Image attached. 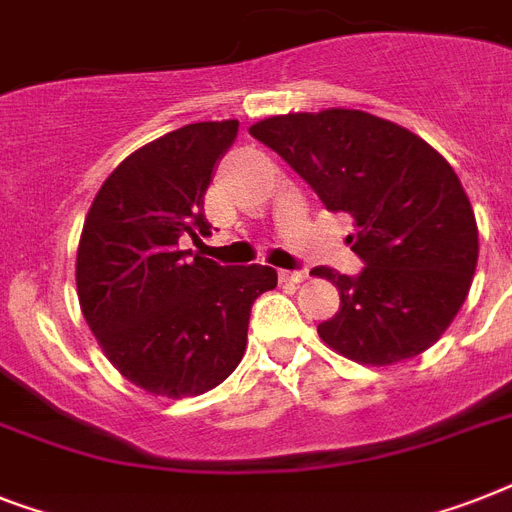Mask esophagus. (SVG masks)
I'll list each match as a JSON object with an SVG mask.
<instances>
[{"label":"esophagus","mask_w":512,"mask_h":512,"mask_svg":"<svg viewBox=\"0 0 512 512\" xmlns=\"http://www.w3.org/2000/svg\"><path fill=\"white\" fill-rule=\"evenodd\" d=\"M305 276H308L305 271H279V279L284 284H300V281H305Z\"/></svg>","instance_id":"34e87169"}]
</instances>
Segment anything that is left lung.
I'll return each instance as SVG.
<instances>
[{
	"instance_id": "left-lung-1",
	"label": "left lung",
	"mask_w": 512,
	"mask_h": 512,
	"mask_svg": "<svg viewBox=\"0 0 512 512\" xmlns=\"http://www.w3.org/2000/svg\"><path fill=\"white\" fill-rule=\"evenodd\" d=\"M249 135L273 148L319 193L353 217L366 268L356 279L321 265L340 311L319 337L364 366H390L438 342L473 284L478 225L452 164L401 124L353 108L268 116Z\"/></svg>"
}]
</instances>
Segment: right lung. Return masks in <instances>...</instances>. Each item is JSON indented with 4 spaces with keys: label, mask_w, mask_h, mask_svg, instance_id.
Returning a JSON list of instances; mask_svg holds the SVG:
<instances>
[{
    "label": "right lung",
    "mask_w": 512,
    "mask_h": 512,
    "mask_svg": "<svg viewBox=\"0 0 512 512\" xmlns=\"http://www.w3.org/2000/svg\"><path fill=\"white\" fill-rule=\"evenodd\" d=\"M236 119L196 122L132 151L92 199L76 249L84 321L124 380L164 398L201 396L239 366L249 311L276 287L268 265L220 268L180 249L209 233L204 193Z\"/></svg>",
    "instance_id": "1"
}]
</instances>
